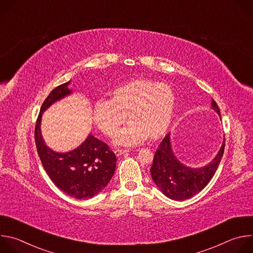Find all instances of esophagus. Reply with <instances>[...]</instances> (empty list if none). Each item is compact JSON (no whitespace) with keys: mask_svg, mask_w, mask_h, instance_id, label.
<instances>
[{"mask_svg":"<svg viewBox=\"0 0 253 253\" xmlns=\"http://www.w3.org/2000/svg\"><path fill=\"white\" fill-rule=\"evenodd\" d=\"M127 152H129L128 149H116V150H115L116 156H120V155H122V154L127 153Z\"/></svg>","mask_w":253,"mask_h":253,"instance_id":"34e87169","label":"esophagus"}]
</instances>
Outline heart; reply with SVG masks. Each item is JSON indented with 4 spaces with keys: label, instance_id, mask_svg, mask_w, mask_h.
Segmentation results:
<instances>
[{
    "label": "heart",
    "instance_id": "1",
    "mask_svg": "<svg viewBox=\"0 0 253 253\" xmlns=\"http://www.w3.org/2000/svg\"><path fill=\"white\" fill-rule=\"evenodd\" d=\"M109 96V100L95 103L93 120L107 137L114 138L127 116L130 124L116 139L118 145H136L148 137L157 140L172 122L176 96L168 84L136 78L115 87Z\"/></svg>",
    "mask_w": 253,
    "mask_h": 253
}]
</instances>
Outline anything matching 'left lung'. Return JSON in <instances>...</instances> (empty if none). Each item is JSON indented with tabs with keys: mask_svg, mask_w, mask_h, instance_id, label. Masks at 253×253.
<instances>
[{
	"mask_svg": "<svg viewBox=\"0 0 253 253\" xmlns=\"http://www.w3.org/2000/svg\"><path fill=\"white\" fill-rule=\"evenodd\" d=\"M212 108L220 116V110L215 101H212ZM224 145L225 141L218 154L208 165L199 169L189 168L175 157L171 149L170 133H168L155 152L150 168L152 179L168 198L177 201L189 199L209 183L223 156Z\"/></svg>",
	"mask_w": 253,
	"mask_h": 253,
	"instance_id": "obj_1",
	"label": "left lung"
}]
</instances>
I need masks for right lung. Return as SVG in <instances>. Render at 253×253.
<instances>
[{
  "mask_svg": "<svg viewBox=\"0 0 253 253\" xmlns=\"http://www.w3.org/2000/svg\"><path fill=\"white\" fill-rule=\"evenodd\" d=\"M69 84L70 81L56 87L45 99L35 126V142L43 167L54 184L71 197L88 199L109 183L116 168L115 153L93 135L73 151L54 152L45 145L40 131L42 113L55 101L71 93Z\"/></svg>",
  "mask_w": 253,
  "mask_h": 253,
  "instance_id": "1",
  "label": "right lung"
}]
</instances>
